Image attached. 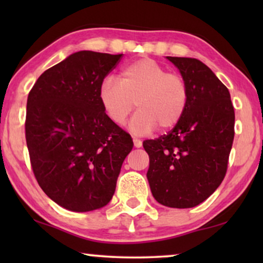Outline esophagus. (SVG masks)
<instances>
[{"label":"esophagus","mask_w":263,"mask_h":263,"mask_svg":"<svg viewBox=\"0 0 263 263\" xmlns=\"http://www.w3.org/2000/svg\"><path fill=\"white\" fill-rule=\"evenodd\" d=\"M133 141H134V146L136 147V148H140V147L142 146V142H141V140H139V139L134 138V139H133Z\"/></svg>","instance_id":"34e87169"}]
</instances>
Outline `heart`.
Wrapping results in <instances>:
<instances>
[{
  "label": "heart",
  "instance_id": "b5f03b06",
  "mask_svg": "<svg viewBox=\"0 0 263 263\" xmlns=\"http://www.w3.org/2000/svg\"><path fill=\"white\" fill-rule=\"evenodd\" d=\"M99 102L115 124H122L134 110L129 128L147 134L154 128L170 130L182 120L189 102V87L178 73H170L152 59L136 60L121 71L120 81L107 77L99 86Z\"/></svg>",
  "mask_w": 263,
  "mask_h": 263
}]
</instances>
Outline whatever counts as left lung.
I'll list each match as a JSON object with an SVG mask.
<instances>
[{
	"mask_svg": "<svg viewBox=\"0 0 263 263\" xmlns=\"http://www.w3.org/2000/svg\"><path fill=\"white\" fill-rule=\"evenodd\" d=\"M166 59L189 87L182 120L167 134L143 141L154 199L172 208L195 207L226 175L235 136V110L226 86L206 64L189 57Z\"/></svg>",
	"mask_w": 263,
	"mask_h": 263,
	"instance_id": "8db88e82",
	"label": "left lung"
}]
</instances>
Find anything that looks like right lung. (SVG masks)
Wrapping results in <instances>:
<instances>
[{"label":"right lung","instance_id":"right-lung-1","mask_svg":"<svg viewBox=\"0 0 263 263\" xmlns=\"http://www.w3.org/2000/svg\"><path fill=\"white\" fill-rule=\"evenodd\" d=\"M121 57L71 53L45 70L28 93L25 134L32 170L43 192L66 210L106 206L133 148L130 135L111 122L98 96Z\"/></svg>","mask_w":263,"mask_h":263}]
</instances>
